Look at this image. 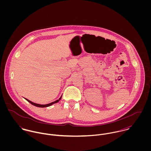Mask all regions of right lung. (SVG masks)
Listing matches in <instances>:
<instances>
[{
	"instance_id": "add662e5",
	"label": "right lung",
	"mask_w": 151,
	"mask_h": 151,
	"mask_svg": "<svg viewBox=\"0 0 151 151\" xmlns=\"http://www.w3.org/2000/svg\"><path fill=\"white\" fill-rule=\"evenodd\" d=\"M62 95L60 96V98L59 99H58V100H56V101H54V102H51V103H50V104H46V105H41V104H35V103H34V102L30 101L29 100H28V99H26V98H25V99L28 102H29L31 104H32V105H34V106H35L39 107V108H46V107H49V106H51V105H53V104H55L58 103V102H59L61 98H62Z\"/></svg>"
}]
</instances>
